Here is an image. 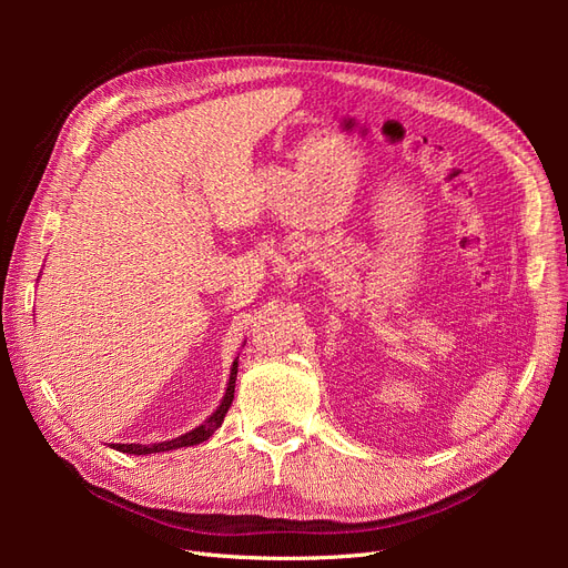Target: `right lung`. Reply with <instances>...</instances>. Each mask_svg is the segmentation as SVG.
<instances>
[{
    "label": "right lung",
    "mask_w": 568,
    "mask_h": 568,
    "mask_svg": "<svg viewBox=\"0 0 568 568\" xmlns=\"http://www.w3.org/2000/svg\"><path fill=\"white\" fill-rule=\"evenodd\" d=\"M236 369H239V357L232 363L230 382H227L225 395H222L217 409L213 412L209 419L201 422L196 428H192V432H186V434H182V436H178L173 440H161V443H149V445H142V443H113V450L128 453V455H153V453H168V450H178V448H192V445H199L203 440H209L217 432V428L222 426V422H225L227 409H230V405L234 400Z\"/></svg>",
    "instance_id": "add662e5"
}]
</instances>
